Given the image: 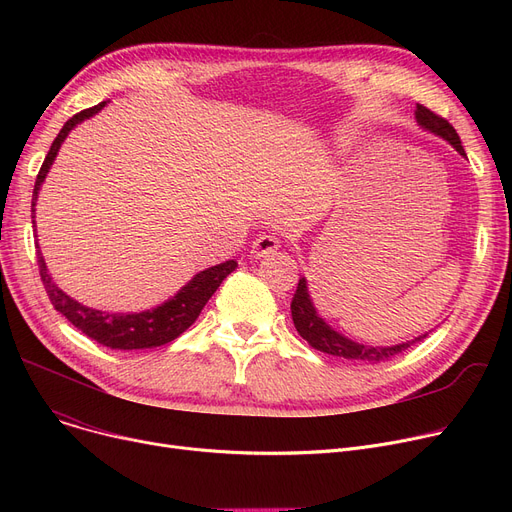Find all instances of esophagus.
<instances>
[{
    "label": "esophagus",
    "mask_w": 512,
    "mask_h": 512,
    "mask_svg": "<svg viewBox=\"0 0 512 512\" xmlns=\"http://www.w3.org/2000/svg\"><path fill=\"white\" fill-rule=\"evenodd\" d=\"M278 247H280L278 236H274V234H259L253 240V245H251V255L259 259V257H265V255L274 253Z\"/></svg>",
    "instance_id": "34e87169"
}]
</instances>
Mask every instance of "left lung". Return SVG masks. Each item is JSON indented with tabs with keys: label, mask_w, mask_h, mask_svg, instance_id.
Listing matches in <instances>:
<instances>
[{
	"label": "left lung",
	"mask_w": 512,
	"mask_h": 512,
	"mask_svg": "<svg viewBox=\"0 0 512 512\" xmlns=\"http://www.w3.org/2000/svg\"><path fill=\"white\" fill-rule=\"evenodd\" d=\"M415 116H417V122L423 128L440 134V137L446 139L461 155H467L463 145H461L459 134H456V130L452 128V124L446 118L438 116L432 110H427V107L421 105V103H417ZM290 309H292L294 328H297V332L303 336V340H307L313 348H317V351H321V353H328V355L342 357V359H351V361H367V363L388 361V359H394L400 353H405L407 348H411L413 344L421 342L427 336V334H423V336H419L411 342L396 344V346H363L359 342L348 340L342 334L334 332L326 324V321L315 313V307L311 305V299H309L305 278L299 280V286H297V292H294V297H292Z\"/></svg>",
	"instance_id": "8db88e82"
}]
</instances>
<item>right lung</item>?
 Returning <instances> with one entry per match:
<instances>
[{"label": "right lung", "instance_id": "1", "mask_svg": "<svg viewBox=\"0 0 512 512\" xmlns=\"http://www.w3.org/2000/svg\"><path fill=\"white\" fill-rule=\"evenodd\" d=\"M105 101L89 107V110H83L74 114L58 132L56 141L51 143L49 153L45 155L43 166L37 174L35 180V191H33V218H35V203H37V193L41 188V182L45 180L49 166L53 164V157L58 155L60 145L68 137V132L93 114H97ZM35 224V220H33ZM39 249V247H37ZM37 263H39V276L41 282L47 290V297L51 305L60 311L74 328H78L85 336L91 340H97L99 344L112 348V351H134V348H153L168 344L174 338H178L184 330L191 328L195 324V319L199 317L201 309L205 303L211 299V294L218 290L222 280L236 270V261H226L220 265H213L209 270L197 274L191 282H188L174 299L164 303L157 309L143 311V313H130V315H120V313H103L97 309H89L85 305L76 303L70 299L68 294H64L56 284L51 282V276L47 274V265L43 261L41 251H37Z\"/></svg>", "mask_w": 512, "mask_h": 512}]
</instances>
